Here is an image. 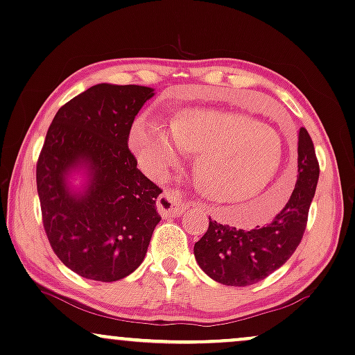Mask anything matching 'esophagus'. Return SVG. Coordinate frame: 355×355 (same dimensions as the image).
Returning <instances> with one entry per match:
<instances>
[{
	"label": "esophagus",
	"mask_w": 355,
	"mask_h": 355,
	"mask_svg": "<svg viewBox=\"0 0 355 355\" xmlns=\"http://www.w3.org/2000/svg\"><path fill=\"white\" fill-rule=\"evenodd\" d=\"M190 206V201L183 198L182 193L177 190H165L157 200V209L162 216H180L183 209Z\"/></svg>",
	"instance_id": "obj_1"
}]
</instances>
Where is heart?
<instances>
[{"mask_svg":"<svg viewBox=\"0 0 355 355\" xmlns=\"http://www.w3.org/2000/svg\"><path fill=\"white\" fill-rule=\"evenodd\" d=\"M139 162L154 177H165L187 152L200 154L196 180L200 190L218 203H263L284 165L280 132L248 114L191 110L172 125L142 114L131 131ZM284 201L273 198L250 221H266Z\"/></svg>","mask_w":355,"mask_h":355,"instance_id":"b5f03b06","label":"heart"}]
</instances>
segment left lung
Segmentation results:
<instances>
[{
    "label": "left lung",
    "instance_id": "obj_1",
    "mask_svg": "<svg viewBox=\"0 0 355 355\" xmlns=\"http://www.w3.org/2000/svg\"><path fill=\"white\" fill-rule=\"evenodd\" d=\"M320 178L315 146L304 128L298 134V178L288 201L270 221L236 230L209 218L208 231L195 242V259L206 275L223 285L248 286L267 278L293 255L306 230Z\"/></svg>",
    "mask_w": 355,
    "mask_h": 355
}]
</instances>
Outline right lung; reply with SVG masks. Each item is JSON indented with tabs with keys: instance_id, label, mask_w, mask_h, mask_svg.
Segmentation results:
<instances>
[{
	"instance_id": "1",
	"label": "right lung",
	"mask_w": 355,
	"mask_h": 355,
	"mask_svg": "<svg viewBox=\"0 0 355 355\" xmlns=\"http://www.w3.org/2000/svg\"><path fill=\"white\" fill-rule=\"evenodd\" d=\"M154 89L100 83L57 111L37 159L35 182L51 248L70 270L116 282L141 266L159 224L162 193L137 168L128 147L134 118ZM87 164V191L66 187L71 168Z\"/></svg>"
}]
</instances>
